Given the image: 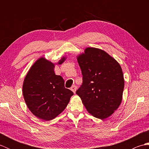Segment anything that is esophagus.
Here are the masks:
<instances>
[{"mask_svg": "<svg viewBox=\"0 0 149 149\" xmlns=\"http://www.w3.org/2000/svg\"><path fill=\"white\" fill-rule=\"evenodd\" d=\"M70 90L74 92V93H75V91H76L77 90V87L75 86V85H73V86L70 88Z\"/></svg>", "mask_w": 149, "mask_h": 149, "instance_id": "34e87169", "label": "esophagus"}]
</instances>
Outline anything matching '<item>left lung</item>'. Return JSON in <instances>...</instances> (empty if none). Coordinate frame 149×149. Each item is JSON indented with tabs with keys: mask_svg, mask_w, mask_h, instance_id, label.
<instances>
[{
	"mask_svg": "<svg viewBox=\"0 0 149 149\" xmlns=\"http://www.w3.org/2000/svg\"><path fill=\"white\" fill-rule=\"evenodd\" d=\"M83 84L76 91L91 115L107 118L122 100L124 79L119 63L106 52L88 47L77 56Z\"/></svg>",
	"mask_w": 149,
	"mask_h": 149,
	"instance_id": "obj_1",
	"label": "left lung"
}]
</instances>
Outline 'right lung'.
Wrapping results in <instances>:
<instances>
[{
  "label": "right lung",
  "instance_id": "obj_1",
  "mask_svg": "<svg viewBox=\"0 0 149 149\" xmlns=\"http://www.w3.org/2000/svg\"><path fill=\"white\" fill-rule=\"evenodd\" d=\"M65 57L59 60L62 64ZM54 64L45 58L34 63L24 79L22 91L28 108L34 116L45 121L63 111L74 93L65 87V81L54 73Z\"/></svg>",
  "mask_w": 149,
  "mask_h": 149
}]
</instances>
